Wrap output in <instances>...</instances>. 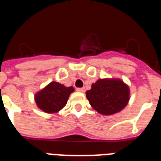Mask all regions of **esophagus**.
<instances>
[{"instance_id":"obj_1","label":"esophagus","mask_w":161,"mask_h":161,"mask_svg":"<svg viewBox=\"0 0 161 161\" xmlns=\"http://www.w3.org/2000/svg\"><path fill=\"white\" fill-rule=\"evenodd\" d=\"M76 91L80 92V93H84V92L86 91V89H85V88H77V89H76Z\"/></svg>"}]
</instances>
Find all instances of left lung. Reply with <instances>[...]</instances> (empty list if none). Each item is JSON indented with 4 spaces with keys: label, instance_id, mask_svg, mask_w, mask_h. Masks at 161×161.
Returning <instances> with one entry per match:
<instances>
[{
    "label": "left lung",
    "instance_id": "obj_1",
    "mask_svg": "<svg viewBox=\"0 0 161 161\" xmlns=\"http://www.w3.org/2000/svg\"><path fill=\"white\" fill-rule=\"evenodd\" d=\"M86 97L95 111L112 115L125 108L130 100V88L119 79H99L86 91Z\"/></svg>",
    "mask_w": 161,
    "mask_h": 161
}]
</instances>
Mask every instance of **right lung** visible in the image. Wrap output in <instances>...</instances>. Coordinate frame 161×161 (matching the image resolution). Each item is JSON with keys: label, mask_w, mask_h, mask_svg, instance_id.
Returning a JSON list of instances; mask_svg holds the SVG:
<instances>
[{"label": "right lung", "mask_w": 161, "mask_h": 161, "mask_svg": "<svg viewBox=\"0 0 161 161\" xmlns=\"http://www.w3.org/2000/svg\"><path fill=\"white\" fill-rule=\"evenodd\" d=\"M73 91L72 86L66 87L58 82L52 81L35 94L36 103L46 113H56L65 107Z\"/></svg>", "instance_id": "obj_1"}]
</instances>
